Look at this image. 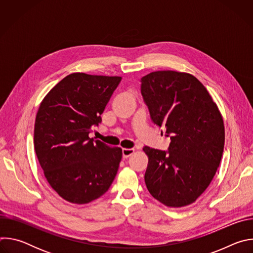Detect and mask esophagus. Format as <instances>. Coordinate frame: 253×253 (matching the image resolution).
Masks as SVG:
<instances>
[{
  "instance_id": "esophagus-1",
  "label": "esophagus",
  "mask_w": 253,
  "mask_h": 253,
  "mask_svg": "<svg viewBox=\"0 0 253 253\" xmlns=\"http://www.w3.org/2000/svg\"><path fill=\"white\" fill-rule=\"evenodd\" d=\"M134 152H135V149H134V148H124V149L122 150V154H123V157H124V158H128V157L131 156Z\"/></svg>"
}]
</instances>
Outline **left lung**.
<instances>
[{"label": "left lung", "instance_id": "left-lung-1", "mask_svg": "<svg viewBox=\"0 0 253 253\" xmlns=\"http://www.w3.org/2000/svg\"><path fill=\"white\" fill-rule=\"evenodd\" d=\"M141 94L151 120L165 127L168 151L145 146V183L168 207L193 203L209 186L224 148L225 131L217 105L193 75L156 71L141 78Z\"/></svg>", "mask_w": 253, "mask_h": 253}]
</instances>
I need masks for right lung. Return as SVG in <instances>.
<instances>
[{"label":"right lung","instance_id":"add662e5","mask_svg":"<svg viewBox=\"0 0 253 253\" xmlns=\"http://www.w3.org/2000/svg\"><path fill=\"white\" fill-rule=\"evenodd\" d=\"M121 77L73 73L43 99L36 116L34 145L50 186L65 200L86 204L111 186L122 149L89 137L101 123Z\"/></svg>","mask_w":253,"mask_h":253}]
</instances>
